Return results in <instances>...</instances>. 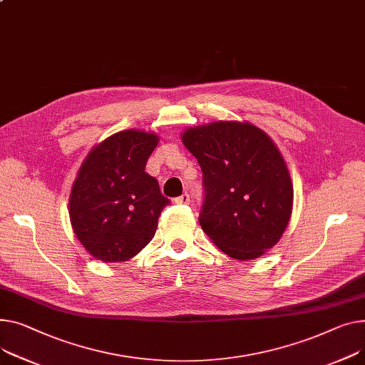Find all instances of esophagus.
<instances>
[{
  "instance_id": "34e87169",
  "label": "esophagus",
  "mask_w": 365,
  "mask_h": 365,
  "mask_svg": "<svg viewBox=\"0 0 365 365\" xmlns=\"http://www.w3.org/2000/svg\"><path fill=\"white\" fill-rule=\"evenodd\" d=\"M175 202H176V204H189V202H190L189 193H183V195H180L179 198L175 200Z\"/></svg>"
}]
</instances>
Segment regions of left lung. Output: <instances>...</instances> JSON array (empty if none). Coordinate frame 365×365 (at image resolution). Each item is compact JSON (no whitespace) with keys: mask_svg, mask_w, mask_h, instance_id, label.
<instances>
[{"mask_svg":"<svg viewBox=\"0 0 365 365\" xmlns=\"http://www.w3.org/2000/svg\"><path fill=\"white\" fill-rule=\"evenodd\" d=\"M182 140L202 170L200 225L235 259L273 248L292 212L294 189L273 140L239 121L187 129Z\"/></svg>","mask_w":365,"mask_h":365,"instance_id":"8db88e82","label":"left lung"}]
</instances>
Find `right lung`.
Segmentation results:
<instances>
[{
    "label": "right lung",
    "mask_w": 365,
    "mask_h": 365,
    "mask_svg": "<svg viewBox=\"0 0 365 365\" xmlns=\"http://www.w3.org/2000/svg\"><path fill=\"white\" fill-rule=\"evenodd\" d=\"M158 138L140 130L118 132L95 147L70 193V222L95 258L123 262L154 237L170 200L145 165Z\"/></svg>",
    "instance_id": "obj_1"
}]
</instances>
